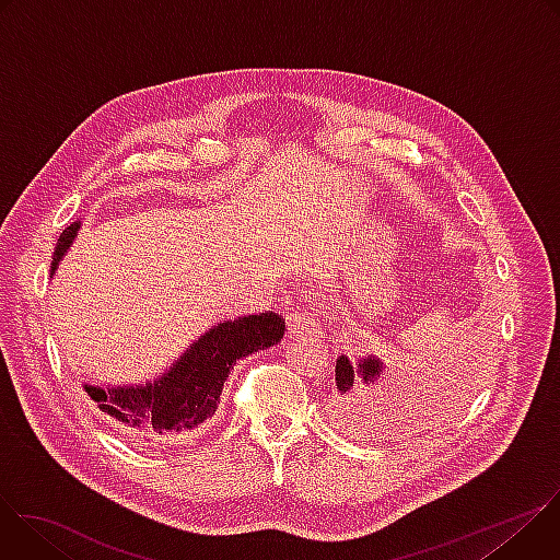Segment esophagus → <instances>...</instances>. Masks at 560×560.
I'll return each instance as SVG.
<instances>
[{
	"mask_svg": "<svg viewBox=\"0 0 560 560\" xmlns=\"http://www.w3.org/2000/svg\"><path fill=\"white\" fill-rule=\"evenodd\" d=\"M285 324H288V337L290 339H299L303 335H314L316 332V324H314V316L301 307L290 310L285 316Z\"/></svg>",
	"mask_w": 560,
	"mask_h": 560,
	"instance_id": "1",
	"label": "esophagus"
}]
</instances>
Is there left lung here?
<instances>
[{
    "instance_id": "8db88e82",
    "label": "left lung",
    "mask_w": 560,
    "mask_h": 560,
    "mask_svg": "<svg viewBox=\"0 0 560 560\" xmlns=\"http://www.w3.org/2000/svg\"><path fill=\"white\" fill-rule=\"evenodd\" d=\"M445 374H432L423 372V376H408L409 383L413 387L412 396L419 394L425 408L430 410H447L454 406L460 392L465 376L454 374L452 370H443ZM385 363L376 354H363L350 361L346 354L337 359L335 365V396H332V415L339 419V423L350 430V432H370L376 428L385 425L389 430V423H396L392 415L396 410H401V394L392 392V383H385ZM405 383V381H401ZM406 384V394H408ZM404 387V385H401ZM408 398V396H406ZM410 406V404H408ZM406 410V406H404ZM398 417V415H396Z\"/></svg>"
}]
</instances>
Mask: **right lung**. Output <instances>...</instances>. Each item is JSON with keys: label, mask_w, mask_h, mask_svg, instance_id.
Here are the masks:
<instances>
[{"label": "right lung", "mask_w": 560, "mask_h": 560, "mask_svg": "<svg viewBox=\"0 0 560 560\" xmlns=\"http://www.w3.org/2000/svg\"><path fill=\"white\" fill-rule=\"evenodd\" d=\"M82 221L70 223L57 242L50 277L70 250ZM285 322L275 312L219 322L192 341L154 381L91 385L84 389L135 445H166L206 423L221 401V389L238 359L272 348L283 339Z\"/></svg>", "instance_id": "obj_1"}]
</instances>
